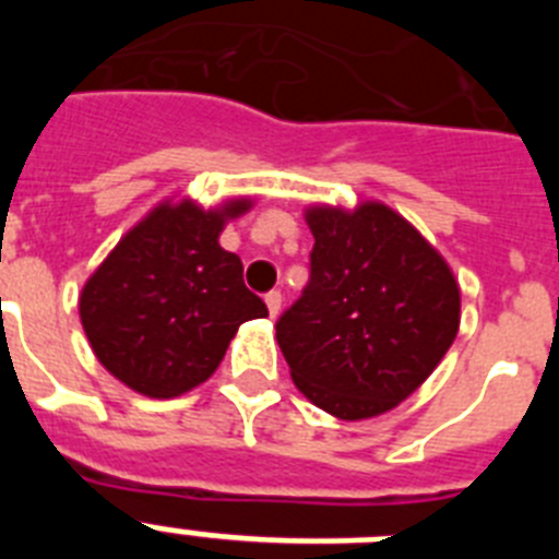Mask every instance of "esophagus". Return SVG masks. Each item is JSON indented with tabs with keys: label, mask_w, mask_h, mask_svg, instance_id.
I'll list each match as a JSON object with an SVG mask.
<instances>
[{
	"label": "esophagus",
	"mask_w": 559,
	"mask_h": 559,
	"mask_svg": "<svg viewBox=\"0 0 559 559\" xmlns=\"http://www.w3.org/2000/svg\"><path fill=\"white\" fill-rule=\"evenodd\" d=\"M265 305H269L271 319H276V316H280V310H283V294H280V290H271V294H265Z\"/></svg>",
	"instance_id": "1"
}]
</instances>
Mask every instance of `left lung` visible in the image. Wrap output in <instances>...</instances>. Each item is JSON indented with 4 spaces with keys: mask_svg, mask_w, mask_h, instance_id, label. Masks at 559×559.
Here are the masks:
<instances>
[{
    "mask_svg": "<svg viewBox=\"0 0 559 559\" xmlns=\"http://www.w3.org/2000/svg\"><path fill=\"white\" fill-rule=\"evenodd\" d=\"M310 283L276 322L296 389L338 419H369L412 397L445 358L462 294L445 257L380 201L305 210Z\"/></svg>",
    "mask_w": 559,
    "mask_h": 559,
    "instance_id": "1",
    "label": "left lung"
}]
</instances>
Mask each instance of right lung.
<instances>
[{"label": "right lung", "instance_id": "right-lung-1", "mask_svg": "<svg viewBox=\"0 0 559 559\" xmlns=\"http://www.w3.org/2000/svg\"><path fill=\"white\" fill-rule=\"evenodd\" d=\"M251 206L249 195L210 210L190 195L159 201L88 276L78 299L83 333L128 389L170 400L201 386L237 328L269 316L243 285L240 257L218 243Z\"/></svg>", "mask_w": 559, "mask_h": 559}]
</instances>
